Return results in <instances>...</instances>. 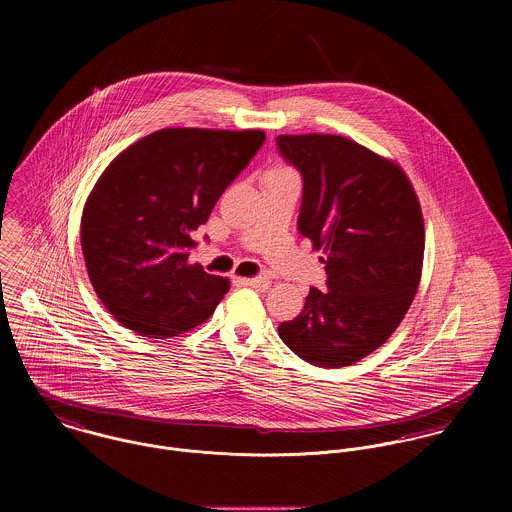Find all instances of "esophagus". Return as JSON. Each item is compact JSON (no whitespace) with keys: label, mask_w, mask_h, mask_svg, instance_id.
Instances as JSON below:
<instances>
[{"label":"esophagus","mask_w":512,"mask_h":512,"mask_svg":"<svg viewBox=\"0 0 512 512\" xmlns=\"http://www.w3.org/2000/svg\"><path fill=\"white\" fill-rule=\"evenodd\" d=\"M240 284L250 286V288L260 290V292H266V290L272 286L270 278H266V276H260V278H246V280H240Z\"/></svg>","instance_id":"1"}]
</instances>
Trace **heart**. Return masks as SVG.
Returning <instances> with one entry per match:
<instances>
[{
	"label": "heart",
	"mask_w": 512,
	"mask_h": 512,
	"mask_svg": "<svg viewBox=\"0 0 512 512\" xmlns=\"http://www.w3.org/2000/svg\"><path fill=\"white\" fill-rule=\"evenodd\" d=\"M278 169H284V167H278Z\"/></svg>",
	"instance_id": "b5f03b06"
}]
</instances>
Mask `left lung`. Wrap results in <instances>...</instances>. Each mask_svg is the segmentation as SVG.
Wrapping results in <instances>:
<instances>
[{"label": "left lung", "mask_w": 512, "mask_h": 512, "mask_svg": "<svg viewBox=\"0 0 512 512\" xmlns=\"http://www.w3.org/2000/svg\"><path fill=\"white\" fill-rule=\"evenodd\" d=\"M276 142L303 177L297 228L325 252L329 290L311 288L280 339L309 365H355L386 343L418 292L426 232L416 191L398 163L349 138Z\"/></svg>", "instance_id": "1"}]
</instances>
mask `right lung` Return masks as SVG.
<instances>
[{
	"instance_id": "right-lung-1",
	"label": "right lung",
	"mask_w": 512,
	"mask_h": 512,
	"mask_svg": "<svg viewBox=\"0 0 512 512\" xmlns=\"http://www.w3.org/2000/svg\"><path fill=\"white\" fill-rule=\"evenodd\" d=\"M262 130L165 128L124 149L80 220L94 292L124 327L151 339L207 321L228 280L189 260L193 230L262 147Z\"/></svg>"
}]
</instances>
